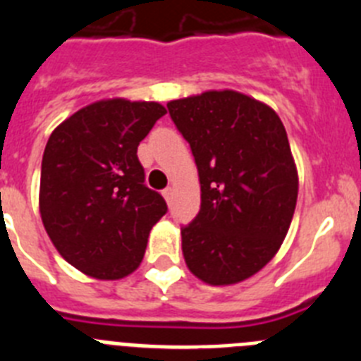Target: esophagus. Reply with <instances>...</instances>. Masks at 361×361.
Masks as SVG:
<instances>
[{"mask_svg": "<svg viewBox=\"0 0 361 361\" xmlns=\"http://www.w3.org/2000/svg\"><path fill=\"white\" fill-rule=\"evenodd\" d=\"M162 195H164V199L170 202L171 197H173V188H166V190L162 191Z\"/></svg>", "mask_w": 361, "mask_h": 361, "instance_id": "1", "label": "esophagus"}]
</instances>
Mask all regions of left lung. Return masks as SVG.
Returning a JSON list of instances; mask_svg holds the SVG:
<instances>
[{"instance_id":"1","label":"left lung","mask_w":361,"mask_h":361,"mask_svg":"<svg viewBox=\"0 0 361 361\" xmlns=\"http://www.w3.org/2000/svg\"><path fill=\"white\" fill-rule=\"evenodd\" d=\"M200 180L199 215L180 228L190 271L212 286L250 279L275 257L298 197L282 121L233 90L168 103Z\"/></svg>"}]
</instances>
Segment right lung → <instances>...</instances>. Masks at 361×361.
I'll list each match as a JSON object with an SVG mask.
<instances>
[{
    "label": "right lung",
    "mask_w": 361,
    "mask_h": 361,
    "mask_svg": "<svg viewBox=\"0 0 361 361\" xmlns=\"http://www.w3.org/2000/svg\"><path fill=\"white\" fill-rule=\"evenodd\" d=\"M166 114L159 103L99 101L50 135L41 162L39 212L66 262L99 280L137 269L149 229L168 206L145 184L137 146Z\"/></svg>",
    "instance_id": "right-lung-1"
}]
</instances>
